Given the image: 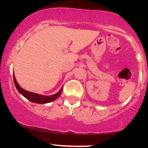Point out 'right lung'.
<instances>
[{
  "mask_svg": "<svg viewBox=\"0 0 148 148\" xmlns=\"http://www.w3.org/2000/svg\"><path fill=\"white\" fill-rule=\"evenodd\" d=\"M13 78H14V83H15V87H16L18 92H20L23 96H24L26 99H27L29 101H32V102L37 103V104H46V103L51 102V101H53L56 100L57 98L59 97L61 92H62L63 87H61V90H60L57 93L52 95H39V94L37 93H34V92H29V91L23 90L22 87H20V85H19L18 84V82H16V79H15L14 73H13Z\"/></svg>",
  "mask_w": 148,
  "mask_h": 148,
  "instance_id": "add662e5",
  "label": "right lung"
}]
</instances>
